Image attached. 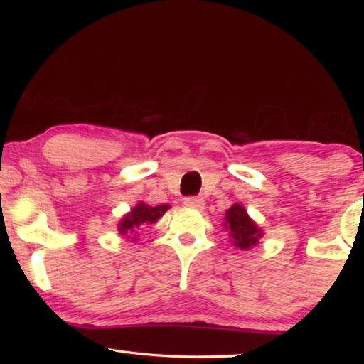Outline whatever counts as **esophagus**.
I'll list each match as a JSON object with an SVG mask.
<instances>
[{
  "label": "esophagus",
  "instance_id": "esophagus-1",
  "mask_svg": "<svg viewBox=\"0 0 364 364\" xmlns=\"http://www.w3.org/2000/svg\"><path fill=\"white\" fill-rule=\"evenodd\" d=\"M184 205H188V207H191V208H204V205H205V202H204V199H202V197H197V196H189V197H186V199H184Z\"/></svg>",
  "mask_w": 364,
  "mask_h": 364
}]
</instances>
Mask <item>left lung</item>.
Here are the masks:
<instances>
[{
    "instance_id": "8db88e82",
    "label": "left lung",
    "mask_w": 364,
    "mask_h": 364,
    "mask_svg": "<svg viewBox=\"0 0 364 364\" xmlns=\"http://www.w3.org/2000/svg\"><path fill=\"white\" fill-rule=\"evenodd\" d=\"M225 230L230 232L231 242L241 250H249L258 244V239L263 236V231L257 226L254 220L241 204H234L226 210Z\"/></svg>"
}]
</instances>
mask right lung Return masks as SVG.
<instances>
[{"instance_id": "obj_1", "label": "right lung", "mask_w": 364, "mask_h": 364, "mask_svg": "<svg viewBox=\"0 0 364 364\" xmlns=\"http://www.w3.org/2000/svg\"><path fill=\"white\" fill-rule=\"evenodd\" d=\"M170 208L168 204H162V205H147L144 202H139V204L132 208L130 213H127L125 217L120 220L119 223V232L123 234V236H128V234H134L133 241H136L138 236V230L144 225H151L156 223V221L162 217V215L167 212Z\"/></svg>"}]
</instances>
